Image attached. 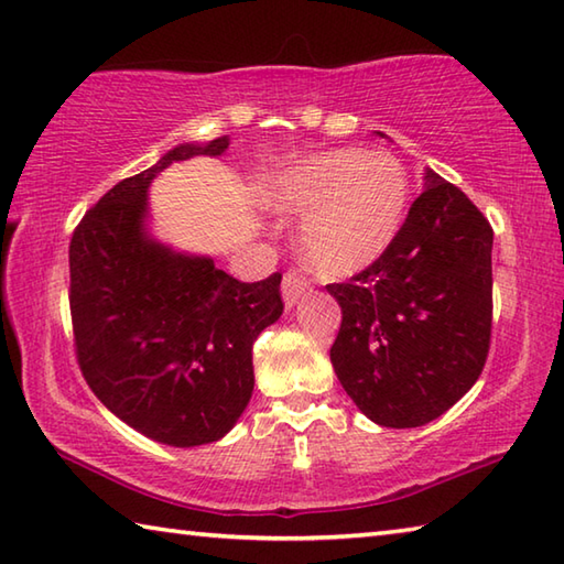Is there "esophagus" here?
<instances>
[{
	"mask_svg": "<svg viewBox=\"0 0 564 564\" xmlns=\"http://www.w3.org/2000/svg\"><path fill=\"white\" fill-rule=\"evenodd\" d=\"M310 292V282L306 278H302L300 272L294 270H286L284 278H282V300L286 306H294L296 300H300L302 294Z\"/></svg>",
	"mask_w": 564,
	"mask_h": 564,
	"instance_id": "1",
	"label": "esophagus"
}]
</instances>
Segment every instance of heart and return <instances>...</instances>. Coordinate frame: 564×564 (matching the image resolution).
Segmentation results:
<instances>
[{"label": "heart", "instance_id": "1", "mask_svg": "<svg viewBox=\"0 0 564 564\" xmlns=\"http://www.w3.org/2000/svg\"><path fill=\"white\" fill-rule=\"evenodd\" d=\"M270 204L304 218L302 254L314 270L350 274L376 262L398 238L410 176L386 152H318L278 174Z\"/></svg>", "mask_w": 564, "mask_h": 564}]
</instances>
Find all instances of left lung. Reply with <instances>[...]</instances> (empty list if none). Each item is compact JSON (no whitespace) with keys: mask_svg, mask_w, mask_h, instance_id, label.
Wrapping results in <instances>:
<instances>
[{"mask_svg":"<svg viewBox=\"0 0 564 564\" xmlns=\"http://www.w3.org/2000/svg\"><path fill=\"white\" fill-rule=\"evenodd\" d=\"M494 228L459 186L427 169L392 246L348 282L332 364L382 427L437 420L479 380L491 346Z\"/></svg>","mask_w":564,"mask_h":564,"instance_id":"1","label":"left lung"}]
</instances>
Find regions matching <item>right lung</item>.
I'll use <instances>...</instances> for the list:
<instances>
[{
    "label": "right lung",
    "mask_w": 564,
    "mask_h": 564,
    "mask_svg": "<svg viewBox=\"0 0 564 564\" xmlns=\"http://www.w3.org/2000/svg\"><path fill=\"white\" fill-rule=\"evenodd\" d=\"M228 150L182 144L122 178L73 230L70 322L80 373L105 408L150 440L198 447L248 408L252 344L280 318L282 274L240 282L208 258L147 238V186L172 162Z\"/></svg>",
    "instance_id": "obj_1"
}]
</instances>
